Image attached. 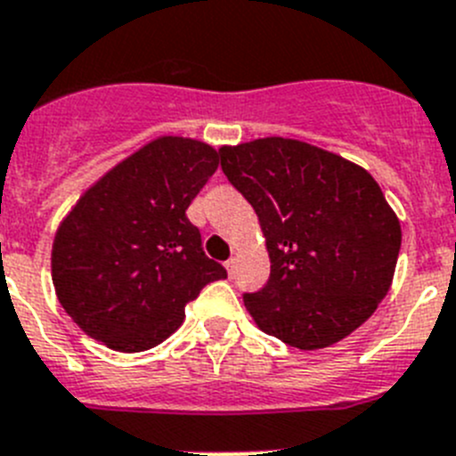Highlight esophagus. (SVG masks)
<instances>
[{
    "label": "esophagus",
    "mask_w": 456,
    "mask_h": 456,
    "mask_svg": "<svg viewBox=\"0 0 456 456\" xmlns=\"http://www.w3.org/2000/svg\"><path fill=\"white\" fill-rule=\"evenodd\" d=\"M224 268H227V273L229 275H233V271H236V259H229V261H224Z\"/></svg>",
    "instance_id": "obj_1"
}]
</instances>
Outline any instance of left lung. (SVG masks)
<instances>
[{
	"mask_svg": "<svg viewBox=\"0 0 456 456\" xmlns=\"http://www.w3.org/2000/svg\"><path fill=\"white\" fill-rule=\"evenodd\" d=\"M250 201L271 277L243 294L256 326L303 351L330 346L374 314L393 284L402 227L371 174L307 142L264 137L220 149Z\"/></svg>",
	"mask_w": 456,
	"mask_h": 456,
	"instance_id": "8db88e82",
	"label": "left lung"
}]
</instances>
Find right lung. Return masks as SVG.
I'll list each match as a JSON object with an SVG mask.
<instances>
[{
	"label": "right lung",
	"mask_w": 456,
	"mask_h": 456,
	"mask_svg": "<svg viewBox=\"0 0 456 456\" xmlns=\"http://www.w3.org/2000/svg\"><path fill=\"white\" fill-rule=\"evenodd\" d=\"M216 169L213 146L165 134L110 169L63 217L54 291L89 338L121 354L153 348L206 284L227 277L185 216Z\"/></svg>",
	"instance_id": "obj_1"
}]
</instances>
